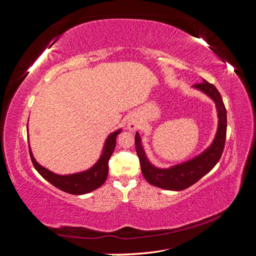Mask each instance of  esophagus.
Wrapping results in <instances>:
<instances>
[{
  "mask_svg": "<svg viewBox=\"0 0 256 256\" xmlns=\"http://www.w3.org/2000/svg\"><path fill=\"white\" fill-rule=\"evenodd\" d=\"M127 127H128V129L130 131H134L138 127H140V120H138L134 115H131V116H129V118H128Z\"/></svg>",
  "mask_w": 256,
  "mask_h": 256,
  "instance_id": "34e87169",
  "label": "esophagus"
}]
</instances>
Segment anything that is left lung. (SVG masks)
Instances as JSON below:
<instances>
[{"label": "left lung", "mask_w": 256, "mask_h": 256, "mask_svg": "<svg viewBox=\"0 0 256 256\" xmlns=\"http://www.w3.org/2000/svg\"><path fill=\"white\" fill-rule=\"evenodd\" d=\"M210 98L216 104L218 127L212 142L206 150L182 164L171 166L170 168H158L152 164L144 150L141 134H136V150L141 162L142 174L150 184L166 190L180 191L189 188L190 186L200 180L204 175L210 172L218 164L223 152L226 136V110L224 106L220 92L214 85L203 80L202 83L192 86Z\"/></svg>", "instance_id": "8db88e82"}]
</instances>
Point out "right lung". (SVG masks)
<instances>
[{
	"label": "right lung",
	"mask_w": 256,
	"mask_h": 256,
	"mask_svg": "<svg viewBox=\"0 0 256 256\" xmlns=\"http://www.w3.org/2000/svg\"><path fill=\"white\" fill-rule=\"evenodd\" d=\"M120 131L122 128L113 131V132L108 136L98 160L90 168L81 172L72 174H58L50 171L49 168L38 164L32 152V150H30V146L28 145L30 159H32V162L35 168L37 170V172L46 180L52 184L54 187L74 196L86 194V193H90L98 189L99 187H102L104 184L108 177V173H109L108 162H109V159L116 146V136H118Z\"/></svg>",
	"instance_id": "obj_1"
}]
</instances>
